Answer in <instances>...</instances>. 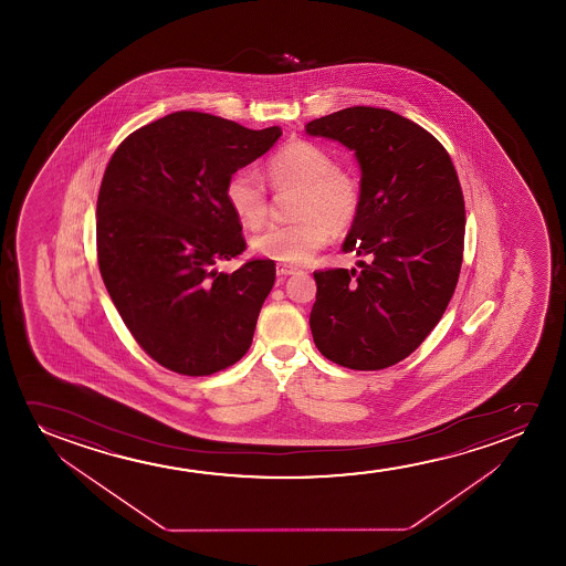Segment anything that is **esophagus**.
<instances>
[{"label": "esophagus", "mask_w": 566, "mask_h": 566, "mask_svg": "<svg viewBox=\"0 0 566 566\" xmlns=\"http://www.w3.org/2000/svg\"><path fill=\"white\" fill-rule=\"evenodd\" d=\"M297 272V269L295 266H290V264H276V274L279 276H290V274H295Z\"/></svg>", "instance_id": "34e87169"}]
</instances>
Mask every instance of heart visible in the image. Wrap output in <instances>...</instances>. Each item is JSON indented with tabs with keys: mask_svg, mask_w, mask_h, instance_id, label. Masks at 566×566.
Wrapping results in <instances>:
<instances>
[{
	"mask_svg": "<svg viewBox=\"0 0 566 566\" xmlns=\"http://www.w3.org/2000/svg\"><path fill=\"white\" fill-rule=\"evenodd\" d=\"M274 187H300L294 205L295 220L271 224L251 238L256 255L282 264H303L325 248L331 232L340 233L354 224L361 202L356 179L338 170L333 155L310 140H294L269 160ZM228 207L241 224L256 228L266 218L263 179L240 168L224 187Z\"/></svg>",
	"mask_w": 566,
	"mask_h": 566,
	"instance_id": "1",
	"label": "heart"
}]
</instances>
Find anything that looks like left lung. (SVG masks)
I'll list each match as a JSON object with an SVG mask.
<instances>
[{"mask_svg":"<svg viewBox=\"0 0 566 566\" xmlns=\"http://www.w3.org/2000/svg\"><path fill=\"white\" fill-rule=\"evenodd\" d=\"M305 133L354 150L361 202L342 251L369 256L359 272H313V340L342 367L385 369L426 340L454 294L465 228L454 164L431 133L390 109H340Z\"/></svg>","mask_w":566,"mask_h":566,"instance_id":"obj_1","label":"left lung"}]
</instances>
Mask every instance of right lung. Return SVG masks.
Segmentation results:
<instances>
[{"label":"right lung","instance_id":"obj_1","mask_svg":"<svg viewBox=\"0 0 566 566\" xmlns=\"http://www.w3.org/2000/svg\"><path fill=\"white\" fill-rule=\"evenodd\" d=\"M202 112H174L117 147L96 202L102 280L133 338L170 371L202 377L245 356L276 269L245 249L224 187L280 139Z\"/></svg>","mask_w":566,"mask_h":566}]
</instances>
